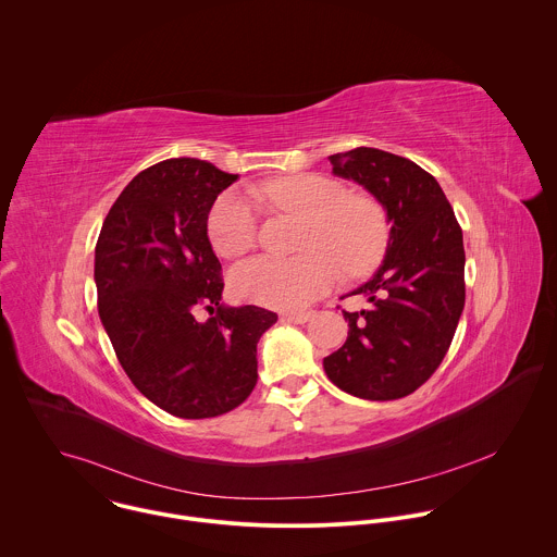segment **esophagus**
<instances>
[{
  "label": "esophagus",
  "instance_id": "obj_1",
  "mask_svg": "<svg viewBox=\"0 0 557 557\" xmlns=\"http://www.w3.org/2000/svg\"><path fill=\"white\" fill-rule=\"evenodd\" d=\"M311 318H313L311 311H307V313H283L281 321H285V323H305Z\"/></svg>",
  "mask_w": 557,
  "mask_h": 557
}]
</instances>
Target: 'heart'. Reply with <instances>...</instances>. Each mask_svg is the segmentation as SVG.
I'll use <instances>...</instances> for the list:
<instances>
[{
	"mask_svg": "<svg viewBox=\"0 0 557 557\" xmlns=\"http://www.w3.org/2000/svg\"><path fill=\"white\" fill-rule=\"evenodd\" d=\"M252 197L274 210L307 219L302 255L255 257L232 270L234 296L270 309H300L321 298L341 276L367 274L384 255L388 221L382 203L319 173L285 175L255 184ZM212 248L227 259L257 244L255 206L238 193H223L208 216Z\"/></svg>",
	"mask_w": 557,
	"mask_h": 557,
	"instance_id": "heart-1",
	"label": "heart"
}]
</instances>
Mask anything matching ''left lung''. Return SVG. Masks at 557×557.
Here are the masks:
<instances>
[{"instance_id": "1", "label": "left lung", "mask_w": 557, "mask_h": 557, "mask_svg": "<svg viewBox=\"0 0 557 557\" xmlns=\"http://www.w3.org/2000/svg\"><path fill=\"white\" fill-rule=\"evenodd\" d=\"M330 162L336 175L377 197L393 230L384 263L351 292L367 296L369 307L343 311L347 341L323 358V369L354 397H407L437 371L463 313V232L437 180L416 162L375 148L334 154Z\"/></svg>"}]
</instances>
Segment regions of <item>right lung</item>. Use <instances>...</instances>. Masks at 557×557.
<instances>
[{
    "label": "right lung",
    "instance_id": "obj_1",
    "mask_svg": "<svg viewBox=\"0 0 557 557\" xmlns=\"http://www.w3.org/2000/svg\"><path fill=\"white\" fill-rule=\"evenodd\" d=\"M236 180L208 160L157 162L122 190L96 242L98 315L115 356L135 388L177 418L244 403L257 384L259 336L278 319L221 305L208 214ZM201 308L208 322L194 318Z\"/></svg>",
    "mask_w": 557,
    "mask_h": 557
}]
</instances>
